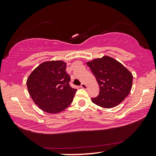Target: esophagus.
Wrapping results in <instances>:
<instances>
[{
  "mask_svg": "<svg viewBox=\"0 0 156 156\" xmlns=\"http://www.w3.org/2000/svg\"><path fill=\"white\" fill-rule=\"evenodd\" d=\"M80 87H81V88H87V85H86L84 83H82V84H81V86H80Z\"/></svg>",
  "mask_w": 156,
  "mask_h": 156,
  "instance_id": "34e87169",
  "label": "esophagus"
}]
</instances>
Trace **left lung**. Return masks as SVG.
I'll return each instance as SVG.
<instances>
[{
    "label": "left lung",
    "mask_w": 156,
    "mask_h": 156,
    "mask_svg": "<svg viewBox=\"0 0 156 156\" xmlns=\"http://www.w3.org/2000/svg\"><path fill=\"white\" fill-rule=\"evenodd\" d=\"M87 64L100 87L99 94L91 98L93 103L111 108L124 101L131 90L133 75L123 65L107 55L88 62Z\"/></svg>",
    "instance_id": "obj_1"
}]
</instances>
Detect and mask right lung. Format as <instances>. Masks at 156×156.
I'll use <instances>...</instances> for the list:
<instances>
[{
	"label": "right lung",
	"instance_id": "right-lung-1",
	"mask_svg": "<svg viewBox=\"0 0 156 156\" xmlns=\"http://www.w3.org/2000/svg\"><path fill=\"white\" fill-rule=\"evenodd\" d=\"M63 61L45 62L27 78V87L33 101L42 111L51 114L60 112L73 101L76 89L69 84L70 77Z\"/></svg>",
	"mask_w": 156,
	"mask_h": 156
}]
</instances>
